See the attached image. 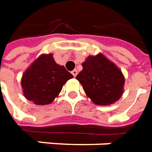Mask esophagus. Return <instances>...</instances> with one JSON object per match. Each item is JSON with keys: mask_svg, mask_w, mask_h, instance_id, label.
<instances>
[{"mask_svg": "<svg viewBox=\"0 0 152 152\" xmlns=\"http://www.w3.org/2000/svg\"><path fill=\"white\" fill-rule=\"evenodd\" d=\"M71 73H72V74L74 75V77H76V76H77V74H78V71L76 70V69H74V70L72 71Z\"/></svg>", "mask_w": 152, "mask_h": 152, "instance_id": "obj_1", "label": "esophagus"}]
</instances>
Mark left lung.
I'll list each match as a JSON object with an SVG mask.
<instances>
[{
    "label": "left lung",
    "mask_w": 152,
    "mask_h": 152,
    "mask_svg": "<svg viewBox=\"0 0 152 152\" xmlns=\"http://www.w3.org/2000/svg\"><path fill=\"white\" fill-rule=\"evenodd\" d=\"M82 66L83 70L76 79L94 104L110 105L122 96L124 77L119 68L104 55L88 56Z\"/></svg>",
    "instance_id": "left-lung-1"
}]
</instances>
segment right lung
I'll return each mask as SVG.
<instances>
[{
    "label": "right lung",
    "instance_id": "obj_1",
    "mask_svg": "<svg viewBox=\"0 0 152 152\" xmlns=\"http://www.w3.org/2000/svg\"><path fill=\"white\" fill-rule=\"evenodd\" d=\"M74 78L63 65L56 63L52 54L41 55L23 74V95L36 105H48L61 92L63 85Z\"/></svg>",
    "mask_w": 152,
    "mask_h": 152
}]
</instances>
